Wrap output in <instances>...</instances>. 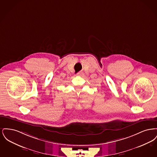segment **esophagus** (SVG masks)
<instances>
[{"instance_id": "obj_1", "label": "esophagus", "mask_w": 157, "mask_h": 157, "mask_svg": "<svg viewBox=\"0 0 157 157\" xmlns=\"http://www.w3.org/2000/svg\"><path fill=\"white\" fill-rule=\"evenodd\" d=\"M82 75V72H78V74H77V75H78V76H81Z\"/></svg>"}]
</instances>
